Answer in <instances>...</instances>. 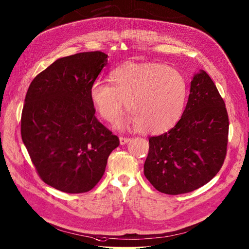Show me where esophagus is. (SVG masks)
I'll list each match as a JSON object with an SVG mask.
<instances>
[{
    "mask_svg": "<svg viewBox=\"0 0 249 249\" xmlns=\"http://www.w3.org/2000/svg\"><path fill=\"white\" fill-rule=\"evenodd\" d=\"M130 142V138H129V137H120V144H126L127 142Z\"/></svg>",
    "mask_w": 249,
    "mask_h": 249,
    "instance_id": "34e87169",
    "label": "esophagus"
}]
</instances>
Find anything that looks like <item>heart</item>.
<instances>
[{
    "instance_id": "1",
    "label": "heart",
    "mask_w": 249,
    "mask_h": 249,
    "mask_svg": "<svg viewBox=\"0 0 249 249\" xmlns=\"http://www.w3.org/2000/svg\"><path fill=\"white\" fill-rule=\"evenodd\" d=\"M111 84L95 80L89 98L100 116L114 122L125 102L130 113L123 124L149 134L168 131L180 119L187 98L184 76L159 63H126L110 74Z\"/></svg>"
}]
</instances>
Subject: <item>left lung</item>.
Listing matches in <instances>:
<instances>
[{"instance_id":"obj_1","label":"left lung","mask_w":249,"mask_h":249,"mask_svg":"<svg viewBox=\"0 0 249 249\" xmlns=\"http://www.w3.org/2000/svg\"><path fill=\"white\" fill-rule=\"evenodd\" d=\"M229 118L225 102L209 74L193 76L186 107L169 131L148 137L144 175L157 190L171 196L207 184L227 154Z\"/></svg>"}]
</instances>
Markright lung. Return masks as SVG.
I'll use <instances>...</instances> for the list:
<instances>
[{"instance_id":"add662e5","label":"right lung","mask_w":249,"mask_h":249,"mask_svg":"<svg viewBox=\"0 0 249 249\" xmlns=\"http://www.w3.org/2000/svg\"><path fill=\"white\" fill-rule=\"evenodd\" d=\"M103 52H84L51 64L31 81L21 136L39 178L66 193L91 190L120 143L94 116L90 85L107 64Z\"/></svg>"}]
</instances>
